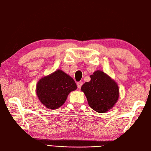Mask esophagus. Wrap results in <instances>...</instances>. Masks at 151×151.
<instances>
[{
  "label": "esophagus",
  "instance_id": "obj_1",
  "mask_svg": "<svg viewBox=\"0 0 151 151\" xmlns=\"http://www.w3.org/2000/svg\"><path fill=\"white\" fill-rule=\"evenodd\" d=\"M82 84H83V82H82V81H80V82H77V87H78V88H81V86H82Z\"/></svg>",
  "mask_w": 151,
  "mask_h": 151
}]
</instances>
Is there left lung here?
Here are the masks:
<instances>
[{
	"label": "left lung",
	"mask_w": 151,
	"mask_h": 151,
	"mask_svg": "<svg viewBox=\"0 0 151 151\" xmlns=\"http://www.w3.org/2000/svg\"><path fill=\"white\" fill-rule=\"evenodd\" d=\"M91 81L82 86L90 107L98 113H105L113 107L119 96L116 82L101 70L90 76Z\"/></svg>",
	"instance_id": "obj_1"
}]
</instances>
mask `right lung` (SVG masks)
Masks as SVG:
<instances>
[{"label":"right lung","mask_w":151,"mask_h":151,"mask_svg":"<svg viewBox=\"0 0 151 151\" xmlns=\"http://www.w3.org/2000/svg\"><path fill=\"white\" fill-rule=\"evenodd\" d=\"M77 86L74 80L61 70L40 79L37 85V94L43 105L50 109L60 107L67 96Z\"/></svg>","instance_id":"add662e5"}]
</instances>
